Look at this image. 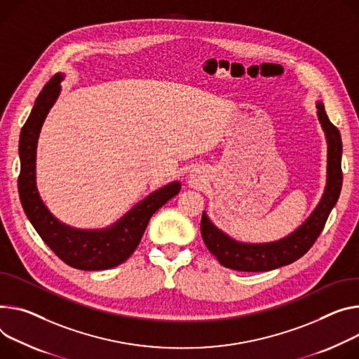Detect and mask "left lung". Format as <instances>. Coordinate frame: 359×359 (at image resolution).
<instances>
[{
	"label": "left lung",
	"instance_id": "1",
	"mask_svg": "<svg viewBox=\"0 0 359 359\" xmlns=\"http://www.w3.org/2000/svg\"><path fill=\"white\" fill-rule=\"evenodd\" d=\"M315 106L318 120L328 144L327 184H325L318 205L295 231L278 241L260 243L235 239L217 227L203 210L201 220L202 238L220 265L241 272L272 271L295 262L304 256L322 232L325 222L338 202L342 187V140L339 130L330 121L323 103L318 100Z\"/></svg>",
	"mask_w": 359,
	"mask_h": 359
}]
</instances>
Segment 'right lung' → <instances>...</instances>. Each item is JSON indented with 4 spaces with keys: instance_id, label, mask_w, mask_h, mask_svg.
<instances>
[{
    "instance_id": "1",
    "label": "right lung",
    "mask_w": 359,
    "mask_h": 359,
    "mask_svg": "<svg viewBox=\"0 0 359 359\" xmlns=\"http://www.w3.org/2000/svg\"><path fill=\"white\" fill-rule=\"evenodd\" d=\"M64 77L66 76L57 73L46 84L21 130L18 193L28 220L62 262L81 271H104L118 266L132 256L153 213L176 196L182 183L173 180L158 187L114 223L100 229H80L58 220L40 196L36 168L41 128L61 93Z\"/></svg>"
}]
</instances>
